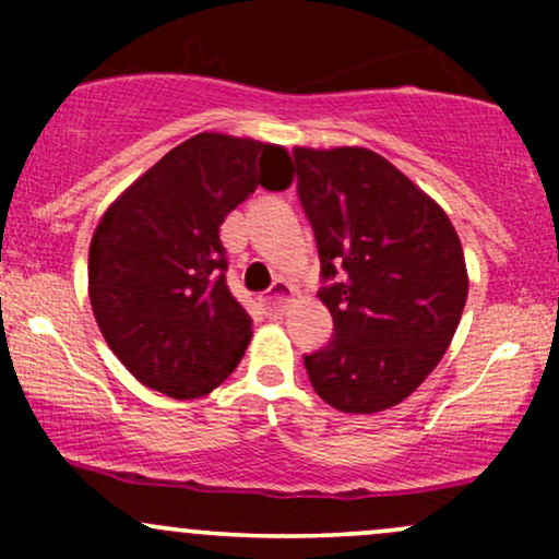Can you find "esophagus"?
I'll list each match as a JSON object with an SVG mask.
<instances>
[{"instance_id": "34e87169", "label": "esophagus", "mask_w": 559, "mask_h": 559, "mask_svg": "<svg viewBox=\"0 0 559 559\" xmlns=\"http://www.w3.org/2000/svg\"><path fill=\"white\" fill-rule=\"evenodd\" d=\"M292 294L294 288L286 284V281H275V284L271 286V292L262 297V305L267 307V310H284V307L292 301Z\"/></svg>"}]
</instances>
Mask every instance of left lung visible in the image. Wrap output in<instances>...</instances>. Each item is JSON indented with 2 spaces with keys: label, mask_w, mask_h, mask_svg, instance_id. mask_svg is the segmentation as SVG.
Masks as SVG:
<instances>
[{
  "label": "left lung",
  "mask_w": 559,
  "mask_h": 559,
  "mask_svg": "<svg viewBox=\"0 0 559 559\" xmlns=\"http://www.w3.org/2000/svg\"><path fill=\"white\" fill-rule=\"evenodd\" d=\"M294 163L333 318L331 342L305 355L307 376L331 407L381 413L426 381L457 331L463 243L444 210L376 152L297 146Z\"/></svg>",
  "instance_id": "1"
}]
</instances>
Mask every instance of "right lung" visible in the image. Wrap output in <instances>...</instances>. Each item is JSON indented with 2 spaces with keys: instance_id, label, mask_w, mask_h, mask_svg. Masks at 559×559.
I'll return each mask as SVG.
<instances>
[{
  "instance_id": "add662e5",
  "label": "right lung",
  "mask_w": 559,
  "mask_h": 559,
  "mask_svg": "<svg viewBox=\"0 0 559 559\" xmlns=\"http://www.w3.org/2000/svg\"><path fill=\"white\" fill-rule=\"evenodd\" d=\"M292 183L284 146L199 133L110 204L88 247L102 336L144 386L197 400L234 373L252 318L226 284L221 223L258 186Z\"/></svg>"
}]
</instances>
